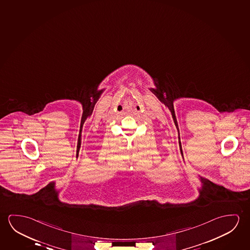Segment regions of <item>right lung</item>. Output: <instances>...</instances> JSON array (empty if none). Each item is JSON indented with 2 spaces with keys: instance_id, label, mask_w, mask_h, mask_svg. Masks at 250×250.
<instances>
[{
  "instance_id": "obj_1",
  "label": "right lung",
  "mask_w": 250,
  "mask_h": 250,
  "mask_svg": "<svg viewBox=\"0 0 250 250\" xmlns=\"http://www.w3.org/2000/svg\"><path fill=\"white\" fill-rule=\"evenodd\" d=\"M167 101H168V99H167ZM168 102H169V101H168Z\"/></svg>"
}]
</instances>
